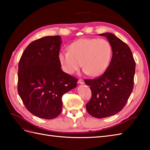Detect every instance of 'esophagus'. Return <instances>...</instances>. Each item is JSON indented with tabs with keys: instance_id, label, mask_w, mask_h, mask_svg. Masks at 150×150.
Instances as JSON below:
<instances>
[{
	"instance_id": "34e87169",
	"label": "esophagus",
	"mask_w": 150,
	"mask_h": 150,
	"mask_svg": "<svg viewBox=\"0 0 150 150\" xmlns=\"http://www.w3.org/2000/svg\"><path fill=\"white\" fill-rule=\"evenodd\" d=\"M78 83L80 84H83L84 83V82L83 80H82V79H79V80L78 81Z\"/></svg>"
}]
</instances>
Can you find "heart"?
Wrapping results in <instances>:
<instances>
[{
	"mask_svg": "<svg viewBox=\"0 0 150 150\" xmlns=\"http://www.w3.org/2000/svg\"><path fill=\"white\" fill-rule=\"evenodd\" d=\"M112 47L106 39H81L70 44L69 50H64L59 53L62 69L72 75L84 67L85 74L98 77L106 71L111 61Z\"/></svg>",
	"mask_w": 150,
	"mask_h": 150,
	"instance_id": "heart-1",
	"label": "heart"
}]
</instances>
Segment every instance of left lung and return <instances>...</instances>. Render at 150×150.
<instances>
[{
  "label": "left lung",
  "instance_id": "1",
  "mask_svg": "<svg viewBox=\"0 0 150 150\" xmlns=\"http://www.w3.org/2000/svg\"><path fill=\"white\" fill-rule=\"evenodd\" d=\"M106 37L112 47V59L106 71L97 79H86L92 96L86 105L88 113L95 118L114 115L125 106L133 88L135 62L129 46L111 33Z\"/></svg>",
  "mask_w": 150,
  "mask_h": 150
}]
</instances>
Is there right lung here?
Masks as SVG:
<instances>
[{
    "instance_id": "obj_1",
    "label": "right lung",
    "mask_w": 150,
    "mask_h": 150,
    "mask_svg": "<svg viewBox=\"0 0 150 150\" xmlns=\"http://www.w3.org/2000/svg\"><path fill=\"white\" fill-rule=\"evenodd\" d=\"M59 35L31 42L18 62V93L28 110L52 119L62 111V95L77 86V79L62 71L59 60Z\"/></svg>"
}]
</instances>
